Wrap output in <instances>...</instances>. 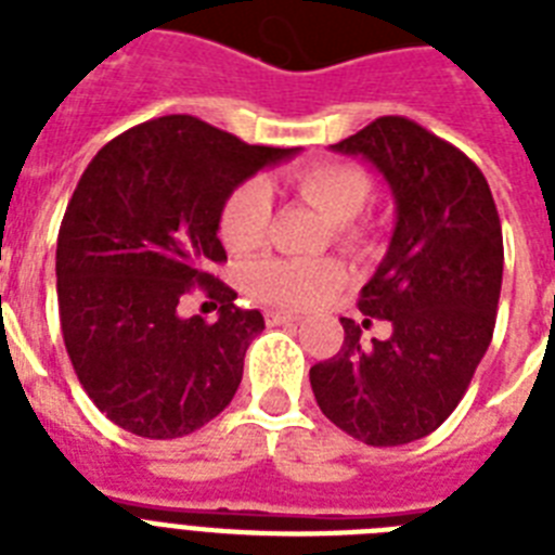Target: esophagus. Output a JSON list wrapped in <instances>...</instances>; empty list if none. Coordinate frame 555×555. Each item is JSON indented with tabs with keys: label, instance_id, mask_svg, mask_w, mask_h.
<instances>
[{
	"label": "esophagus",
	"instance_id": "obj_1",
	"mask_svg": "<svg viewBox=\"0 0 555 555\" xmlns=\"http://www.w3.org/2000/svg\"><path fill=\"white\" fill-rule=\"evenodd\" d=\"M264 320H268V325H282V322H296L299 317L291 311H279V308H270V311H264Z\"/></svg>",
	"mask_w": 555,
	"mask_h": 555
}]
</instances>
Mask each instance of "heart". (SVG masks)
I'll use <instances>...</instances> for the list:
<instances>
[{"label": "heart", "instance_id": "1", "mask_svg": "<svg viewBox=\"0 0 555 555\" xmlns=\"http://www.w3.org/2000/svg\"><path fill=\"white\" fill-rule=\"evenodd\" d=\"M287 186L322 216L334 221V238L346 250H365L371 227L360 212L371 198V178L363 167L348 160H313L287 176ZM270 192L259 181L238 184L227 195L218 233L227 250L253 253L268 238ZM346 285V270L337 261L264 259L247 270V287L264 302L285 308H311Z\"/></svg>", "mask_w": 555, "mask_h": 555}]
</instances>
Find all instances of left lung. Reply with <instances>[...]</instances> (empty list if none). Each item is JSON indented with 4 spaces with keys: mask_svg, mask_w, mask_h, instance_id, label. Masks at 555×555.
<instances>
[{
    "mask_svg": "<svg viewBox=\"0 0 555 555\" xmlns=\"http://www.w3.org/2000/svg\"><path fill=\"white\" fill-rule=\"evenodd\" d=\"M334 150L371 160L395 195V235L357 302L365 317L391 322V337L363 343L360 325L343 317V348L313 365L311 388L346 435L403 447L455 412L490 348L501 218L481 169L409 117H377Z\"/></svg>",
    "mask_w": 555,
    "mask_h": 555,
    "instance_id": "1",
    "label": "left lung"
}]
</instances>
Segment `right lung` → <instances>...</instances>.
I'll list each match as a JSON object with an SVG mask.
<instances>
[{"instance_id":"add662e5","label":"right lung","mask_w":555,"mask_h":555,"mask_svg":"<svg viewBox=\"0 0 555 555\" xmlns=\"http://www.w3.org/2000/svg\"><path fill=\"white\" fill-rule=\"evenodd\" d=\"M294 152L167 115L91 158L56 235V302L74 374L120 429L184 438L230 405L264 320L209 273L227 261L218 216L235 186ZM192 286L222 305L216 323L177 313Z\"/></svg>"}]
</instances>
